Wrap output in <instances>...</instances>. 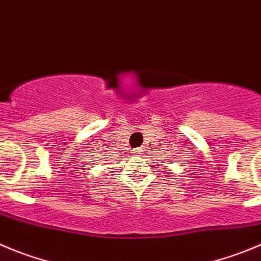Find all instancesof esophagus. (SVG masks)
<instances>
[{
  "instance_id": "1",
  "label": "esophagus",
  "mask_w": 261,
  "mask_h": 261,
  "mask_svg": "<svg viewBox=\"0 0 261 261\" xmlns=\"http://www.w3.org/2000/svg\"><path fill=\"white\" fill-rule=\"evenodd\" d=\"M134 153H135V154H140V149H135L134 150Z\"/></svg>"
}]
</instances>
